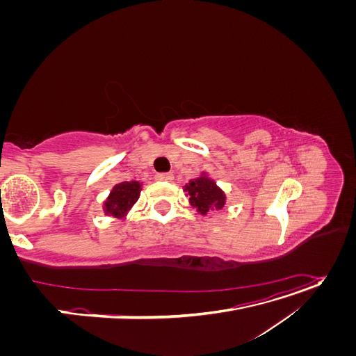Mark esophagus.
Listing matches in <instances>:
<instances>
[{"instance_id": "esophagus-1", "label": "esophagus", "mask_w": 356, "mask_h": 356, "mask_svg": "<svg viewBox=\"0 0 356 356\" xmlns=\"http://www.w3.org/2000/svg\"><path fill=\"white\" fill-rule=\"evenodd\" d=\"M156 179H157V181L170 182L172 179H174V175L169 174V172H165V174H157V175H156Z\"/></svg>"}]
</instances>
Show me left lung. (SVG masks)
Here are the masks:
<instances>
[{"mask_svg": "<svg viewBox=\"0 0 356 356\" xmlns=\"http://www.w3.org/2000/svg\"><path fill=\"white\" fill-rule=\"evenodd\" d=\"M184 191L187 193L191 208H195L200 215L222 209L227 200L224 190L217 186L208 172H200V177L190 179L184 186Z\"/></svg>", "mask_w": 356, "mask_h": 356, "instance_id": "obj_1", "label": "left lung"}]
</instances>
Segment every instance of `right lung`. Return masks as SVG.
I'll list each match as a JSON object with an SVG mask.
<instances>
[{"label": "right lung", "mask_w": 356, "mask_h": 356, "mask_svg": "<svg viewBox=\"0 0 356 356\" xmlns=\"http://www.w3.org/2000/svg\"><path fill=\"white\" fill-rule=\"evenodd\" d=\"M143 182L124 181L118 182L110 191L108 197L104 200L102 211L111 218H123L132 209L141 195Z\"/></svg>", "instance_id": "right-lung-1"}]
</instances>
